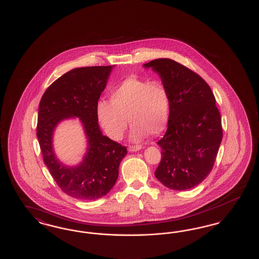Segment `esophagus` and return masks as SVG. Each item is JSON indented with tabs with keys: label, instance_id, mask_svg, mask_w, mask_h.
I'll return each instance as SVG.
<instances>
[{
	"label": "esophagus",
	"instance_id": "obj_1",
	"mask_svg": "<svg viewBox=\"0 0 259 259\" xmlns=\"http://www.w3.org/2000/svg\"><path fill=\"white\" fill-rule=\"evenodd\" d=\"M142 146H130V147H128V150L130 151V152H135V151H139V150H141L142 149Z\"/></svg>",
	"mask_w": 259,
	"mask_h": 259
}]
</instances>
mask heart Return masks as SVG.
Returning <instances> with one entry per match:
<instances>
[{"mask_svg": "<svg viewBox=\"0 0 259 259\" xmlns=\"http://www.w3.org/2000/svg\"><path fill=\"white\" fill-rule=\"evenodd\" d=\"M170 95L158 80L128 77L111 91V102L100 100L96 105L99 123L113 140L124 135L128 119L133 124L130 138L140 142L148 134L159 135L170 114Z\"/></svg>", "mask_w": 259, "mask_h": 259, "instance_id": "heart-1", "label": "heart"}]
</instances>
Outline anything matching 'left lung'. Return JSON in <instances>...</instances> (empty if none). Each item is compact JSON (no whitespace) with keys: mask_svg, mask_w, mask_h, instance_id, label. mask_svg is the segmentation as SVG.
Returning <instances> with one entry per match:
<instances>
[{"mask_svg":"<svg viewBox=\"0 0 259 259\" xmlns=\"http://www.w3.org/2000/svg\"><path fill=\"white\" fill-rule=\"evenodd\" d=\"M159 75L170 95L168 128L158 141L156 179L174 190L202 183L212 169L222 140V117L208 83L182 64L160 58L144 64Z\"/></svg>","mask_w":259,"mask_h":259,"instance_id":"obj_1","label":"left lung"}]
</instances>
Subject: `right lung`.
<instances>
[{
  "mask_svg": "<svg viewBox=\"0 0 259 259\" xmlns=\"http://www.w3.org/2000/svg\"><path fill=\"white\" fill-rule=\"evenodd\" d=\"M113 67L71 70L46 90L38 106L37 137L44 162L62 191L83 201L96 200L110 192L127 154L125 147L103 135L96 115V105ZM75 118L83 126L87 150L83 160L72 166L57 157L53 138L62 121Z\"/></svg>",
  "mask_w": 259,
  "mask_h": 259,
  "instance_id": "1",
  "label": "right lung"
}]
</instances>
